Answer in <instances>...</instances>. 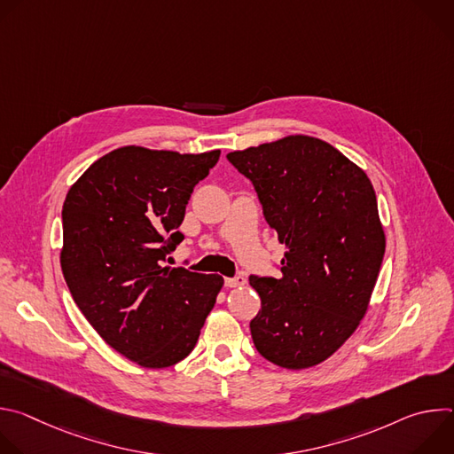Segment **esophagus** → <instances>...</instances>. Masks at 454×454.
<instances>
[{
	"mask_svg": "<svg viewBox=\"0 0 454 454\" xmlns=\"http://www.w3.org/2000/svg\"><path fill=\"white\" fill-rule=\"evenodd\" d=\"M246 284V278L242 275H237V277H228L224 278V286L226 287H242Z\"/></svg>",
	"mask_w": 454,
	"mask_h": 454,
	"instance_id": "1",
	"label": "esophagus"
}]
</instances>
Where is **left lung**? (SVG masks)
Returning a JSON list of instances; mask_svg holds the SVG:
<instances>
[{
	"instance_id": "8db88e82",
	"label": "left lung",
	"mask_w": 454,
	"mask_h": 454,
	"mask_svg": "<svg viewBox=\"0 0 454 454\" xmlns=\"http://www.w3.org/2000/svg\"><path fill=\"white\" fill-rule=\"evenodd\" d=\"M266 223L286 246L280 277L251 275L262 307L249 329L258 354L291 370L331 357L366 312L384 231L366 174L310 137L230 153Z\"/></svg>"
}]
</instances>
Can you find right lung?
Masks as SVG:
<instances>
[{
    "label": "right lung",
    "mask_w": 454,
    "mask_h": 454,
    "mask_svg": "<svg viewBox=\"0 0 454 454\" xmlns=\"http://www.w3.org/2000/svg\"><path fill=\"white\" fill-rule=\"evenodd\" d=\"M221 151L121 147L97 160L62 207L60 268L91 327L116 352L165 368L196 347L223 277L167 268L188 200Z\"/></svg>",
    "instance_id": "right-lung-1"
}]
</instances>
